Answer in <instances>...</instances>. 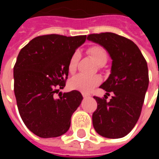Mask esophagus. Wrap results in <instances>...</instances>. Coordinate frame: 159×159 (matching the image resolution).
Returning a JSON list of instances; mask_svg holds the SVG:
<instances>
[{
  "label": "esophagus",
  "mask_w": 159,
  "mask_h": 159,
  "mask_svg": "<svg viewBox=\"0 0 159 159\" xmlns=\"http://www.w3.org/2000/svg\"><path fill=\"white\" fill-rule=\"evenodd\" d=\"M83 96L84 99H86V98H89V95L88 94H86V93H83Z\"/></svg>",
  "instance_id": "esophagus-1"
}]
</instances>
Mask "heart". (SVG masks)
Listing matches in <instances>:
<instances>
[{
    "mask_svg": "<svg viewBox=\"0 0 159 159\" xmlns=\"http://www.w3.org/2000/svg\"><path fill=\"white\" fill-rule=\"evenodd\" d=\"M87 53L90 58L94 60L98 66H105L108 61V53L107 50L104 48L102 46L93 45L89 47L87 49ZM80 53L79 52H74L70 55L68 61V70L70 73H74L76 70L77 65L79 62ZM101 82V78L98 75H83L78 74L76 76H73L70 80L69 86L70 89L81 91L82 93H88L92 91L93 88L100 84Z\"/></svg>",
    "mask_w": 159,
    "mask_h": 159,
    "instance_id": "heart-1",
    "label": "heart"
}]
</instances>
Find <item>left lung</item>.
<instances>
[{
  "instance_id": "8db88e82",
  "label": "left lung",
  "mask_w": 159,
  "mask_h": 159,
  "mask_svg": "<svg viewBox=\"0 0 159 159\" xmlns=\"http://www.w3.org/2000/svg\"><path fill=\"white\" fill-rule=\"evenodd\" d=\"M87 38L103 46L112 59L111 73L100 88L113 95L110 101L107 95L93 96L97 101L93 128L104 137L122 138L133 129L140 116L149 83L147 63L136 44L124 36L104 32Z\"/></svg>"
}]
</instances>
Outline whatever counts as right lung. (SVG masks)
Listing matches in <instances>:
<instances>
[{
	"mask_svg": "<svg viewBox=\"0 0 159 159\" xmlns=\"http://www.w3.org/2000/svg\"><path fill=\"white\" fill-rule=\"evenodd\" d=\"M86 38V35H43L19 52L13 67L14 94L23 122L37 136L58 137L69 129L83 95L77 90L59 99L54 94L66 87L70 57Z\"/></svg>",
	"mask_w": 159,
	"mask_h": 159,
	"instance_id": "add662e5",
	"label": "right lung"
}]
</instances>
